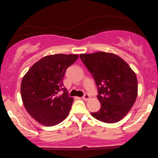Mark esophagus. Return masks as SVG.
<instances>
[{
    "instance_id": "1",
    "label": "esophagus",
    "mask_w": 158,
    "mask_h": 158,
    "mask_svg": "<svg viewBox=\"0 0 158 158\" xmlns=\"http://www.w3.org/2000/svg\"><path fill=\"white\" fill-rule=\"evenodd\" d=\"M89 98H90V96L88 95V94H85L84 96L82 97V99H84V100H88V99H89Z\"/></svg>"
}]
</instances>
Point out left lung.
Wrapping results in <instances>:
<instances>
[{
  "instance_id": "1",
  "label": "left lung",
  "mask_w": 158,
  "mask_h": 158,
  "mask_svg": "<svg viewBox=\"0 0 158 158\" xmlns=\"http://www.w3.org/2000/svg\"><path fill=\"white\" fill-rule=\"evenodd\" d=\"M81 60L93 76L98 88L100 109L92 116L106 123L121 120L135 104L137 79L127 63L113 53L80 54Z\"/></svg>"
}]
</instances>
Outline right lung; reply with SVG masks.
<instances>
[{
	"label": "right lung",
	"instance_id": "obj_1",
	"mask_svg": "<svg viewBox=\"0 0 158 158\" xmlns=\"http://www.w3.org/2000/svg\"><path fill=\"white\" fill-rule=\"evenodd\" d=\"M78 57L75 54L45 56L32 65L23 77L21 94L23 106L40 124L56 126L70 113L73 99L64 88L63 78L67 68Z\"/></svg>",
	"mask_w": 158,
	"mask_h": 158
}]
</instances>
